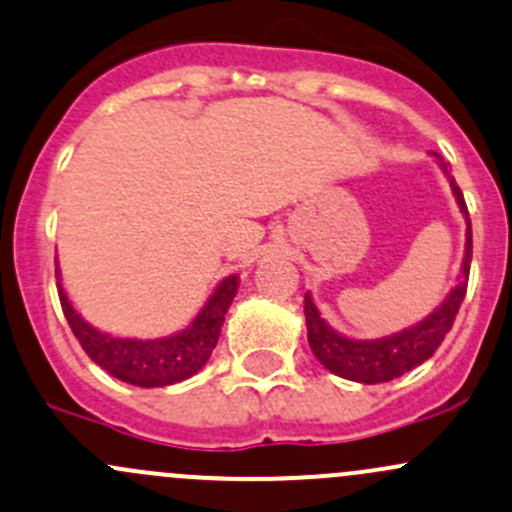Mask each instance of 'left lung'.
<instances>
[{
    "instance_id": "left-lung-1",
    "label": "left lung",
    "mask_w": 512,
    "mask_h": 512,
    "mask_svg": "<svg viewBox=\"0 0 512 512\" xmlns=\"http://www.w3.org/2000/svg\"><path fill=\"white\" fill-rule=\"evenodd\" d=\"M451 188L459 201L461 211L466 215V257L464 270H461V282L451 289L444 304L434 311L429 319L422 324L407 328V331L395 333L387 338H375V341H353V338L341 336L333 331L316 311L314 301L309 294L304 297V316H306V331H309V346L314 351L319 363L331 373L341 375L346 380L355 383L375 385L395 380L400 375L410 373L412 368L422 365L424 360L432 358L434 351L441 346L446 333L454 326L456 314L461 309V301L466 297V287H469V270H471V220L466 211V201L461 188L451 179Z\"/></svg>"
}]
</instances>
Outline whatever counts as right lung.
<instances>
[{
    "mask_svg": "<svg viewBox=\"0 0 512 512\" xmlns=\"http://www.w3.org/2000/svg\"><path fill=\"white\" fill-rule=\"evenodd\" d=\"M235 292H238V277H228L220 282V287L186 331L169 338H157V341H132V338L107 336L85 324L80 314H75L58 282L61 309L83 351L112 378L137 387L174 385L196 375L211 358Z\"/></svg>",
    "mask_w": 512,
    "mask_h": 512,
    "instance_id": "1",
    "label": "right lung"
}]
</instances>
